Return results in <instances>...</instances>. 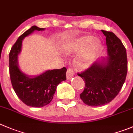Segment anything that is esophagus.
I'll return each instance as SVG.
<instances>
[{
	"instance_id": "34e87169",
	"label": "esophagus",
	"mask_w": 133,
	"mask_h": 133,
	"mask_svg": "<svg viewBox=\"0 0 133 133\" xmlns=\"http://www.w3.org/2000/svg\"><path fill=\"white\" fill-rule=\"evenodd\" d=\"M73 75H74V72H73V69H72L71 68H68L66 73L67 78H68V79H70L71 78L73 77Z\"/></svg>"
}]
</instances>
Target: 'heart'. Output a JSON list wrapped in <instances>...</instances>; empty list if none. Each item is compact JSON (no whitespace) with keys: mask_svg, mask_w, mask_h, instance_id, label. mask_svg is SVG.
<instances>
[{"mask_svg":"<svg viewBox=\"0 0 133 133\" xmlns=\"http://www.w3.org/2000/svg\"><path fill=\"white\" fill-rule=\"evenodd\" d=\"M101 48V42L93 36L86 35L65 43L63 51L66 55H75L83 51L75 59L77 66L82 69L90 67L96 59Z\"/></svg>","mask_w":133,"mask_h":133,"instance_id":"obj_1","label":"heart"}]
</instances>
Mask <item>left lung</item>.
Listing matches in <instances>:
<instances>
[{"mask_svg":"<svg viewBox=\"0 0 133 133\" xmlns=\"http://www.w3.org/2000/svg\"><path fill=\"white\" fill-rule=\"evenodd\" d=\"M101 31L106 36L109 56L97 60L78 73L85 82L81 99L91 107L102 106L112 101L122 89L127 73L125 47L113 32Z\"/></svg>","mask_w":133,"mask_h":133,"instance_id":"8db88e82","label":"left lung"}]
</instances>
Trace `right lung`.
Here are the masks:
<instances>
[{"mask_svg": "<svg viewBox=\"0 0 133 133\" xmlns=\"http://www.w3.org/2000/svg\"><path fill=\"white\" fill-rule=\"evenodd\" d=\"M44 30L32 26L19 37L9 54V69L13 88L18 97L25 105L32 107H42L49 104L58 85L66 80L67 69L65 67L48 70L31 77L23 73L18 66V55L21 52L23 39L34 31Z\"/></svg>", "mask_w": 133, "mask_h": 133, "instance_id": "right-lung-1", "label": "right lung"}]
</instances>
